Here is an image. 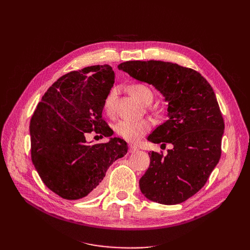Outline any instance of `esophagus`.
I'll use <instances>...</instances> for the list:
<instances>
[{"instance_id": "34e87169", "label": "esophagus", "mask_w": 250, "mask_h": 250, "mask_svg": "<svg viewBox=\"0 0 250 250\" xmlns=\"http://www.w3.org/2000/svg\"><path fill=\"white\" fill-rule=\"evenodd\" d=\"M138 151H139V148L137 146L129 145V152L130 153H135V152H138Z\"/></svg>"}]
</instances>
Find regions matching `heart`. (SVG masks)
<instances>
[{
    "instance_id": "obj_1",
    "label": "heart",
    "mask_w": 250,
    "mask_h": 250,
    "mask_svg": "<svg viewBox=\"0 0 250 250\" xmlns=\"http://www.w3.org/2000/svg\"><path fill=\"white\" fill-rule=\"evenodd\" d=\"M131 95L141 104L148 105L153 99V93L145 84H133L129 88ZM116 97V89H111L104 99V110L107 116H111L113 112V101ZM151 127L147 119L140 120H120L115 125V131L119 137L128 142H138Z\"/></svg>"
}]
</instances>
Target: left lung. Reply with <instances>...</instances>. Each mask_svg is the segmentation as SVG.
I'll return each mask as SVG.
<instances>
[{
	"instance_id": "8db88e82",
	"label": "left lung",
	"mask_w": 250,
	"mask_h": 250,
	"mask_svg": "<svg viewBox=\"0 0 250 250\" xmlns=\"http://www.w3.org/2000/svg\"><path fill=\"white\" fill-rule=\"evenodd\" d=\"M119 70L153 85L168 103V120L148 137L154 144H172L168 154L150 152L149 168L140 179L143 195L161 204H178L206 185L221 156L224 121L209 83L176 63L126 62Z\"/></svg>"
}]
</instances>
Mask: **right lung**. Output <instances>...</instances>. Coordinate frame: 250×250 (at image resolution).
Returning <instances> with one entry per match:
<instances>
[{"label": "right lung", "mask_w": 250, "mask_h": 250, "mask_svg": "<svg viewBox=\"0 0 250 250\" xmlns=\"http://www.w3.org/2000/svg\"><path fill=\"white\" fill-rule=\"evenodd\" d=\"M113 83L108 64L67 73L42 96L30 121L32 163L43 184L63 199L95 195L109 166L127 153L120 138L95 145L85 139L92 131L112 135L102 111Z\"/></svg>", "instance_id": "1"}]
</instances>
